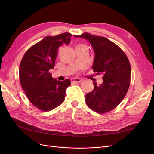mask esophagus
<instances>
[{
    "label": "esophagus",
    "mask_w": 154,
    "mask_h": 154,
    "mask_svg": "<svg viewBox=\"0 0 154 154\" xmlns=\"http://www.w3.org/2000/svg\"><path fill=\"white\" fill-rule=\"evenodd\" d=\"M82 81V79H80V78H72L71 80V82L72 83H79V82H81Z\"/></svg>",
    "instance_id": "esophagus-1"
}]
</instances>
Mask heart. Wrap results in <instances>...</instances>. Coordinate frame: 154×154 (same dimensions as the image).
Wrapping results in <instances>:
<instances>
[{
  "label": "heart",
  "mask_w": 154,
  "mask_h": 154,
  "mask_svg": "<svg viewBox=\"0 0 154 154\" xmlns=\"http://www.w3.org/2000/svg\"><path fill=\"white\" fill-rule=\"evenodd\" d=\"M82 45H82V44H78V45H76V48H77V47H79V46H82Z\"/></svg>",
  "instance_id": "heart-1"
}]
</instances>
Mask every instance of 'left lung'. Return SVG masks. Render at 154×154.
<instances>
[{
	"label": "left lung",
	"instance_id": "1",
	"mask_svg": "<svg viewBox=\"0 0 154 154\" xmlns=\"http://www.w3.org/2000/svg\"><path fill=\"white\" fill-rule=\"evenodd\" d=\"M88 40L95 57L92 68L97 75H103V83H93V91L85 96L90 109L105 114L115 109L124 99L130 84L131 68L127 55L119 47L105 37L84 32L74 35Z\"/></svg>",
	"mask_w": 154,
	"mask_h": 154
}]
</instances>
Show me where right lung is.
I'll return each mask as SVG.
<instances>
[{"mask_svg":"<svg viewBox=\"0 0 154 154\" xmlns=\"http://www.w3.org/2000/svg\"><path fill=\"white\" fill-rule=\"evenodd\" d=\"M71 36L64 32L45 36L28 49L20 62L21 86L31 103L42 111H50L61 105L66 88L71 85L69 79H54L49 70L54 68L58 48L63 44H69Z\"/></svg>","mask_w":154,"mask_h":154,"instance_id":"add662e5","label":"right lung"}]
</instances>
